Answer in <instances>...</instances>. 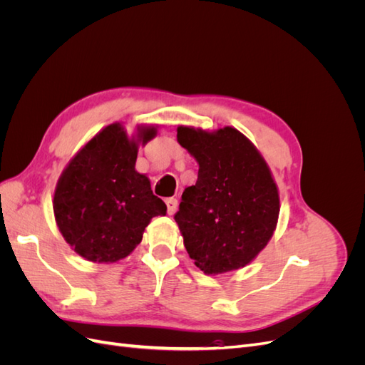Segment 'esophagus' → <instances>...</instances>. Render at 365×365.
I'll list each match as a JSON object with an SVG mask.
<instances>
[{
	"label": "esophagus",
	"mask_w": 365,
	"mask_h": 365,
	"mask_svg": "<svg viewBox=\"0 0 365 365\" xmlns=\"http://www.w3.org/2000/svg\"><path fill=\"white\" fill-rule=\"evenodd\" d=\"M165 205H168V213L173 215L176 210H178V200H176V197H168V200H165Z\"/></svg>",
	"instance_id": "esophagus-1"
}]
</instances>
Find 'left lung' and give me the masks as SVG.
I'll return each mask as SVG.
<instances>
[{
  "label": "left lung",
  "instance_id": "obj_1",
  "mask_svg": "<svg viewBox=\"0 0 365 365\" xmlns=\"http://www.w3.org/2000/svg\"><path fill=\"white\" fill-rule=\"evenodd\" d=\"M176 130L180 145L200 164L197 181L184 190L175 215L184 247L205 274L244 268L277 225L280 200L271 170L235 128Z\"/></svg>",
  "mask_w": 365,
  "mask_h": 365
}]
</instances>
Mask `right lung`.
Segmentation results:
<instances>
[{
    "label": "right lung",
    "instance_id": "add662e5",
    "mask_svg": "<svg viewBox=\"0 0 365 365\" xmlns=\"http://www.w3.org/2000/svg\"><path fill=\"white\" fill-rule=\"evenodd\" d=\"M128 138L120 123L102 129L76 153L54 190L53 210L67 244L86 260L114 263L134 251L150 219L165 215V204L135 170L138 143L157 128L141 126Z\"/></svg>",
    "mask_w": 365,
    "mask_h": 365
}]
</instances>
